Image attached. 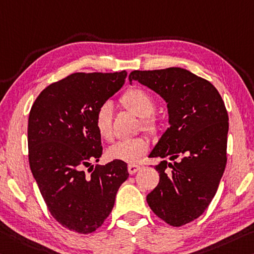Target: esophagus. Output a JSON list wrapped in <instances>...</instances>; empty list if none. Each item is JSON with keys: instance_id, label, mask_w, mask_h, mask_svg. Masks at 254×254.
I'll return each instance as SVG.
<instances>
[{"instance_id": "34e87169", "label": "esophagus", "mask_w": 254, "mask_h": 254, "mask_svg": "<svg viewBox=\"0 0 254 254\" xmlns=\"http://www.w3.org/2000/svg\"><path fill=\"white\" fill-rule=\"evenodd\" d=\"M140 168H141V166H139V165H133V164H131V165H128L127 166V171H128V173H130V174L132 175V174H135L136 172H138Z\"/></svg>"}]
</instances>
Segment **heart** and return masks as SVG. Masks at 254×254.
Listing matches in <instances>:
<instances>
[{"label": "heart", "mask_w": 254, "mask_h": 254, "mask_svg": "<svg viewBox=\"0 0 254 254\" xmlns=\"http://www.w3.org/2000/svg\"><path fill=\"white\" fill-rule=\"evenodd\" d=\"M121 102L127 110L142 119V126L149 133H158L160 126L158 120L152 116L155 112L156 103L152 96L142 88H131L122 96ZM95 127L100 138L111 140L113 136L112 127V106L104 104L98 108L95 116ZM149 149V140L147 136L121 140L107 149L110 159L121 160L128 164L138 163L141 157L146 155Z\"/></svg>", "instance_id": "b5f03b06"}]
</instances>
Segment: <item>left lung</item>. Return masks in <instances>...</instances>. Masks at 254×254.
<instances>
[{
	"label": "left lung",
	"mask_w": 254,
	"mask_h": 254,
	"mask_svg": "<svg viewBox=\"0 0 254 254\" xmlns=\"http://www.w3.org/2000/svg\"><path fill=\"white\" fill-rule=\"evenodd\" d=\"M133 80L167 103L170 127L149 157L159 183L147 195L149 207L168 225L180 227L198 218L214 198L226 167L228 114L218 90L206 79L181 67L132 71Z\"/></svg>",
	"instance_id": "1"
}]
</instances>
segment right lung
<instances>
[{"label": "right lung", "instance_id": "1", "mask_svg": "<svg viewBox=\"0 0 254 254\" xmlns=\"http://www.w3.org/2000/svg\"><path fill=\"white\" fill-rule=\"evenodd\" d=\"M127 75L126 71L70 74L40 92L29 113L31 173L51 215L80 234L102 226L128 178L127 165L121 160L84 172L103 154L96 113L122 88Z\"/></svg>", "mask_w": 254, "mask_h": 254}]
</instances>
